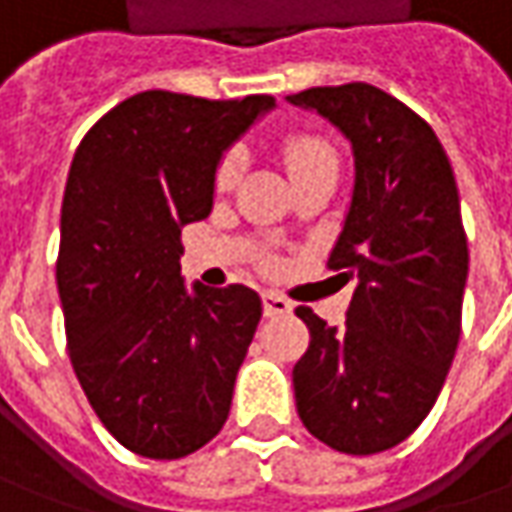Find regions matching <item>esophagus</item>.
Returning <instances> with one entry per match:
<instances>
[{"label":"esophagus","instance_id":"1","mask_svg":"<svg viewBox=\"0 0 512 512\" xmlns=\"http://www.w3.org/2000/svg\"><path fill=\"white\" fill-rule=\"evenodd\" d=\"M291 303L286 297H280V294H274V291H266L263 294V314L266 317H280V314H289Z\"/></svg>","mask_w":512,"mask_h":512}]
</instances>
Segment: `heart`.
<instances>
[{
    "label": "heart",
    "instance_id": "1",
    "mask_svg": "<svg viewBox=\"0 0 512 512\" xmlns=\"http://www.w3.org/2000/svg\"><path fill=\"white\" fill-rule=\"evenodd\" d=\"M283 161L289 167L294 184H303L314 175L323 172H337L340 169V158L337 150L331 147V141H326L323 135L314 133H291L283 138ZM240 169L238 152H226L221 158V164L215 169V186L226 189L235 184Z\"/></svg>",
    "mask_w": 512,
    "mask_h": 512
}]
</instances>
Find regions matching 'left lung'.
<instances>
[{
	"label": "left lung",
	"mask_w": 512,
	"mask_h": 512,
	"mask_svg": "<svg viewBox=\"0 0 512 512\" xmlns=\"http://www.w3.org/2000/svg\"><path fill=\"white\" fill-rule=\"evenodd\" d=\"M289 101L340 127L354 150V195L328 269L357 289L343 328L297 309L311 334L291 371L297 414L328 448L371 456L431 414L459 345L467 235L456 178L431 124L374 84Z\"/></svg>",
	"instance_id": "left-lung-1"
}]
</instances>
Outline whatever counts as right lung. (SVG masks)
Returning a JSON list of instances; mask_svg holds the SVG:
<instances>
[{
    "mask_svg": "<svg viewBox=\"0 0 512 512\" xmlns=\"http://www.w3.org/2000/svg\"><path fill=\"white\" fill-rule=\"evenodd\" d=\"M272 107L147 90L73 155L56 260L67 351L101 425L138 456H189L229 416L263 306L238 283L186 289L181 226L212 212L223 150Z\"/></svg>",
    "mask_w": 512,
    "mask_h": 512,
    "instance_id": "obj_1",
    "label": "right lung"
}]
</instances>
